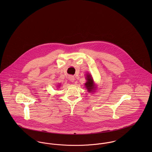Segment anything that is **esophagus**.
Masks as SVG:
<instances>
[{"label":"esophagus","instance_id":"34e87169","mask_svg":"<svg viewBox=\"0 0 152 152\" xmlns=\"http://www.w3.org/2000/svg\"><path fill=\"white\" fill-rule=\"evenodd\" d=\"M68 78H69V81H71V82H74V80H75V78H74V76H72V75H69Z\"/></svg>","mask_w":152,"mask_h":152}]
</instances>
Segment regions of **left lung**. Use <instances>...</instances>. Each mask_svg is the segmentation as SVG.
<instances>
[{"mask_svg":"<svg viewBox=\"0 0 152 152\" xmlns=\"http://www.w3.org/2000/svg\"><path fill=\"white\" fill-rule=\"evenodd\" d=\"M87 82L85 84L86 87L87 88L88 91L89 92H95L96 87L95 86V84H94V80L91 76V75L90 74H87V75L86 77Z\"/></svg>","mask_w":152,"mask_h":152,"instance_id":"left-lung-1","label":"left lung"}]
</instances>
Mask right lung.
Masks as SVG:
<instances>
[{"label": "right lung", "instance_id": "obj_1", "mask_svg": "<svg viewBox=\"0 0 152 152\" xmlns=\"http://www.w3.org/2000/svg\"><path fill=\"white\" fill-rule=\"evenodd\" d=\"M60 86H61V85H59V86H58V87H60Z\"/></svg>", "mask_w": 152, "mask_h": 152}]
</instances>
